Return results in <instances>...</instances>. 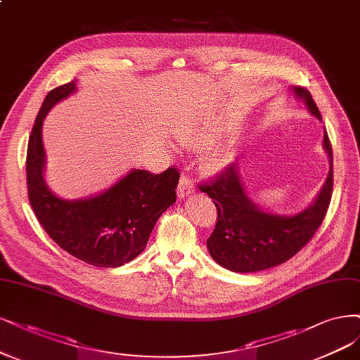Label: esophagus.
Segmentation results:
<instances>
[{"mask_svg":"<svg viewBox=\"0 0 360 360\" xmlns=\"http://www.w3.org/2000/svg\"><path fill=\"white\" fill-rule=\"evenodd\" d=\"M193 192H195V184H193V181H192L188 176L181 174L180 183H179V188H177V195H179V198H186V196H189V195L193 193Z\"/></svg>","mask_w":360,"mask_h":360,"instance_id":"1","label":"esophagus"}]
</instances>
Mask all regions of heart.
Instances as JSON below:
<instances>
[{
	"label": "heart",
	"instance_id": "obj_1",
	"mask_svg": "<svg viewBox=\"0 0 360 360\" xmlns=\"http://www.w3.org/2000/svg\"><path fill=\"white\" fill-rule=\"evenodd\" d=\"M205 141H207L205 137H204V139H196V140H195V143H198V144H202V143H205Z\"/></svg>",
	"mask_w": 360,
	"mask_h": 360
}]
</instances>
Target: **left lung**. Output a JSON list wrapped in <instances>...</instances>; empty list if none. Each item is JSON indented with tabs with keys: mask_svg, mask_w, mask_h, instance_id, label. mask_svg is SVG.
<instances>
[{
	"mask_svg": "<svg viewBox=\"0 0 360 360\" xmlns=\"http://www.w3.org/2000/svg\"><path fill=\"white\" fill-rule=\"evenodd\" d=\"M295 92L304 98L311 115L321 120L311 94L305 88H296ZM323 147L330 162L328 179L314 204L296 216L283 217L259 210L247 196L235 162L198 186L212 198L217 210V221L207 247L219 265L233 272L264 271L281 265L304 249L323 221L332 198L333 159L326 131Z\"/></svg>",
	"mask_w": 360,
	"mask_h": 360,
	"instance_id": "1",
	"label": "left lung"
}]
</instances>
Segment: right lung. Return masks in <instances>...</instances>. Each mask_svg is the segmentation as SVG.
<instances>
[{
    "mask_svg": "<svg viewBox=\"0 0 360 360\" xmlns=\"http://www.w3.org/2000/svg\"><path fill=\"white\" fill-rule=\"evenodd\" d=\"M76 91V80L47 94L35 117L27 150L28 200L40 225L60 249L86 264L116 268L144 249L158 219L176 202L180 172L169 167L160 174L134 169L98 196L64 201L44 183L43 120L58 101Z\"/></svg>",
    "mask_w": 360,
    "mask_h": 360,
    "instance_id": "right-lung-1",
    "label": "right lung"
}]
</instances>
